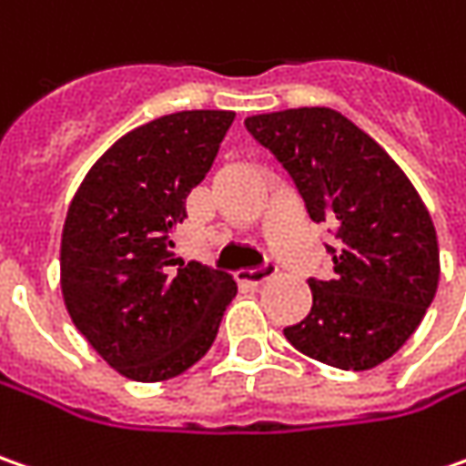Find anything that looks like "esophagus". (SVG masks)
Returning a JSON list of instances; mask_svg holds the SVG:
<instances>
[{
	"mask_svg": "<svg viewBox=\"0 0 466 466\" xmlns=\"http://www.w3.org/2000/svg\"><path fill=\"white\" fill-rule=\"evenodd\" d=\"M273 276H276V265H263V268H252V270H239L237 281L248 283V286H260Z\"/></svg>",
	"mask_w": 466,
	"mask_h": 466,
	"instance_id": "1",
	"label": "esophagus"
}]
</instances>
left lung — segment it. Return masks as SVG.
Here are the masks:
<instances>
[{"mask_svg": "<svg viewBox=\"0 0 466 466\" xmlns=\"http://www.w3.org/2000/svg\"><path fill=\"white\" fill-rule=\"evenodd\" d=\"M248 131L283 165L317 224L335 229L332 276L309 279L312 312L283 329L314 361L366 371L392 359L439 289V239L408 175L332 107L249 116Z\"/></svg>", "mask_w": 466, "mask_h": 466, "instance_id": "1", "label": "left lung"}]
</instances>
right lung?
<instances>
[{"label":"right lung","instance_id":"obj_1","mask_svg":"<svg viewBox=\"0 0 466 466\" xmlns=\"http://www.w3.org/2000/svg\"><path fill=\"white\" fill-rule=\"evenodd\" d=\"M232 121V110H183L138 126L92 165L66 211L64 304L87 343L134 381H165L201 361L237 294L229 273L172 252L185 198Z\"/></svg>","mask_w":466,"mask_h":466}]
</instances>
